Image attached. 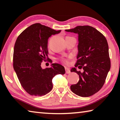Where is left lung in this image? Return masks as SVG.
<instances>
[{
	"label": "left lung",
	"mask_w": 120,
	"mask_h": 120,
	"mask_svg": "<svg viewBox=\"0 0 120 120\" xmlns=\"http://www.w3.org/2000/svg\"><path fill=\"white\" fill-rule=\"evenodd\" d=\"M58 33L48 26L35 23L22 32L16 41L14 69L22 86L30 95L41 96L48 94L53 88V78L64 74V67L59 64L49 66L46 63V67L41 64L42 61L48 60H45L48 59V38Z\"/></svg>",
	"instance_id": "left-lung-1"
}]
</instances>
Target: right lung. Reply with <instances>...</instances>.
Masks as SVG:
<instances>
[{"label":"right lung","instance_id":"right-lung-1","mask_svg":"<svg viewBox=\"0 0 120 120\" xmlns=\"http://www.w3.org/2000/svg\"><path fill=\"white\" fill-rule=\"evenodd\" d=\"M68 32L78 35L77 61L71 72L79 75V80L70 89L79 96H90L101 88L110 69L108 43L105 36L92 26H78Z\"/></svg>","mask_w":120,"mask_h":120}]
</instances>
